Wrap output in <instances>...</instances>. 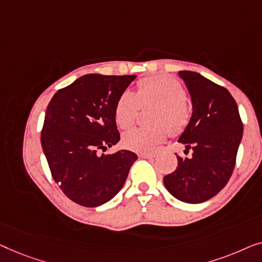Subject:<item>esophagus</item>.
<instances>
[{
    "mask_svg": "<svg viewBox=\"0 0 262 262\" xmlns=\"http://www.w3.org/2000/svg\"><path fill=\"white\" fill-rule=\"evenodd\" d=\"M140 158H145V159H152V158L156 157L154 153H140L139 154Z\"/></svg>",
    "mask_w": 262,
    "mask_h": 262,
    "instance_id": "1",
    "label": "esophagus"
}]
</instances>
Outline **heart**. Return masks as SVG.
<instances>
[{"label":"heart","instance_id":"1","mask_svg":"<svg viewBox=\"0 0 262 262\" xmlns=\"http://www.w3.org/2000/svg\"><path fill=\"white\" fill-rule=\"evenodd\" d=\"M136 95L124 91L117 99L114 116L121 129H128L135 122L140 106L154 104L148 127L134 128L124 133L122 143L135 152H152L169 134L183 132L190 121V108L186 91L176 79L168 76H154L138 83Z\"/></svg>","mask_w":262,"mask_h":262}]
</instances>
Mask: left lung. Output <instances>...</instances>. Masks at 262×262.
Listing matches in <instances>:
<instances>
[{"instance_id": "8db88e82", "label": "left lung", "mask_w": 262, "mask_h": 262, "mask_svg": "<svg viewBox=\"0 0 262 262\" xmlns=\"http://www.w3.org/2000/svg\"><path fill=\"white\" fill-rule=\"evenodd\" d=\"M192 102V115L178 142L191 158H180L176 171L164 177L177 200L198 204L216 196L233 174L243 124L233 96L200 73L179 71Z\"/></svg>"}]
</instances>
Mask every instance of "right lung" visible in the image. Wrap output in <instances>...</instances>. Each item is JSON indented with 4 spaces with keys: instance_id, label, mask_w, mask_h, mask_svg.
I'll use <instances>...</instances> for the list:
<instances>
[{
    "instance_id": "obj_1",
    "label": "right lung",
    "mask_w": 262,
    "mask_h": 262,
    "mask_svg": "<svg viewBox=\"0 0 262 262\" xmlns=\"http://www.w3.org/2000/svg\"><path fill=\"white\" fill-rule=\"evenodd\" d=\"M135 78L90 73L58 90L47 105L43 154L54 182L77 204L95 208L109 202L138 159L127 149L99 154L120 141L114 110Z\"/></svg>"
}]
</instances>
